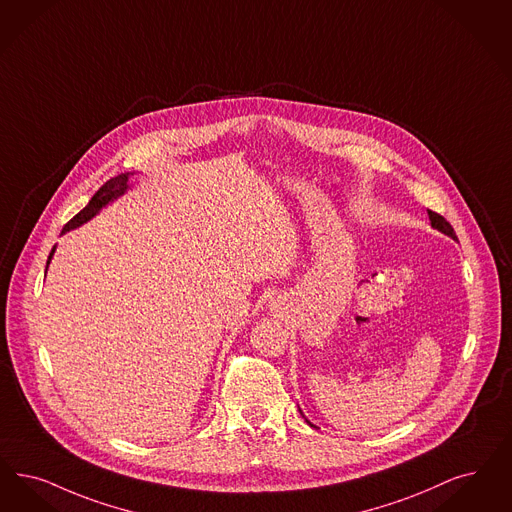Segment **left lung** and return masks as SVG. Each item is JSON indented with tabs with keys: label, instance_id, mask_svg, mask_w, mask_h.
I'll return each mask as SVG.
<instances>
[{
	"label": "left lung",
	"instance_id": "obj_1",
	"mask_svg": "<svg viewBox=\"0 0 512 512\" xmlns=\"http://www.w3.org/2000/svg\"><path fill=\"white\" fill-rule=\"evenodd\" d=\"M429 211V219H430V225L434 226L436 230H440V232H444V234H448L450 238H453V240H457V236H455V230H453V226L440 215V213H436V211H430V209H427ZM308 425H310V421H307ZM310 427H314V425H310Z\"/></svg>",
	"mask_w": 512,
	"mask_h": 512
}]
</instances>
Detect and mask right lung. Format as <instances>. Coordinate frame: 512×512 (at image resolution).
<instances>
[{
	"instance_id": "1",
	"label": "right lung",
	"mask_w": 512,
	"mask_h": 512,
	"mask_svg": "<svg viewBox=\"0 0 512 512\" xmlns=\"http://www.w3.org/2000/svg\"><path fill=\"white\" fill-rule=\"evenodd\" d=\"M127 177H129V173H122V175H118V177L110 179L108 183H104L103 186L97 190V194L91 198V202L85 205L76 217H72V219L64 225L62 232H68V230H72V228L82 225L85 221H89L93 215H97V213H99V209H101L103 205L108 204L110 200H114L116 196L123 194V192H125V188H127ZM53 251H55V247H53ZM53 251L49 253L47 265H49V261H51V257H53Z\"/></svg>"
}]
</instances>
